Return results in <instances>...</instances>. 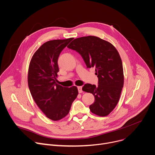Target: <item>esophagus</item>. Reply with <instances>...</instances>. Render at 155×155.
Here are the masks:
<instances>
[{
	"mask_svg": "<svg viewBox=\"0 0 155 155\" xmlns=\"http://www.w3.org/2000/svg\"><path fill=\"white\" fill-rule=\"evenodd\" d=\"M78 92H79L80 93H82V92H83L82 87H78Z\"/></svg>",
	"mask_w": 155,
	"mask_h": 155,
	"instance_id": "esophagus-1",
	"label": "esophagus"
}]
</instances>
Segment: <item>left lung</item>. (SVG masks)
I'll list each match as a JSON object with an SVG mask.
<instances>
[{
	"label": "left lung",
	"instance_id": "obj_1",
	"mask_svg": "<svg viewBox=\"0 0 155 155\" xmlns=\"http://www.w3.org/2000/svg\"><path fill=\"white\" fill-rule=\"evenodd\" d=\"M67 47L81 55L88 68H94L98 85L87 83L82 90L94 96V103L90 106L92 113L107 116L117 104L124 86L123 66L118 51L109 42L94 36L76 38Z\"/></svg>",
	"mask_w": 155,
	"mask_h": 155
}]
</instances>
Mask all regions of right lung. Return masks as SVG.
I'll use <instances>...</instances> for the list:
<instances>
[{
  "instance_id": "obj_1",
  "label": "right lung",
  "mask_w": 155,
  "mask_h": 155,
  "mask_svg": "<svg viewBox=\"0 0 155 155\" xmlns=\"http://www.w3.org/2000/svg\"><path fill=\"white\" fill-rule=\"evenodd\" d=\"M73 39H55L46 42L31 59L28 84L36 104L54 121L65 117L69 112L78 91L77 87H64L56 83L59 72L58 58L61 51Z\"/></svg>"
}]
</instances>
